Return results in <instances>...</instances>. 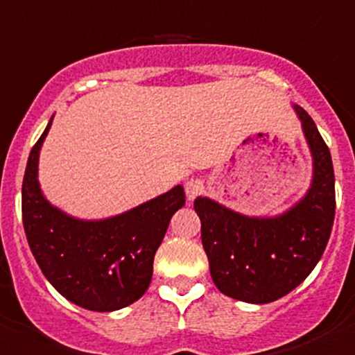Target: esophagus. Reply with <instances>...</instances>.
<instances>
[{"label":"esophagus","mask_w":355,"mask_h":355,"mask_svg":"<svg viewBox=\"0 0 355 355\" xmlns=\"http://www.w3.org/2000/svg\"><path fill=\"white\" fill-rule=\"evenodd\" d=\"M184 192H187L188 200H193L197 196L205 192V181L202 180H190L184 184Z\"/></svg>","instance_id":"34e87169"}]
</instances>
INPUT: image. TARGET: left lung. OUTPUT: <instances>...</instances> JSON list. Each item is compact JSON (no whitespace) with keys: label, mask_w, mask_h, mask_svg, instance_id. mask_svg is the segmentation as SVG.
Here are the masks:
<instances>
[{"label":"left lung","mask_w":355,"mask_h":355,"mask_svg":"<svg viewBox=\"0 0 355 355\" xmlns=\"http://www.w3.org/2000/svg\"><path fill=\"white\" fill-rule=\"evenodd\" d=\"M313 156L306 196L277 216H247L197 197L200 238L213 283L231 299L268 304L299 286L320 261L334 222V168L315 121L293 105Z\"/></svg>","instance_id":"1"}]
</instances>
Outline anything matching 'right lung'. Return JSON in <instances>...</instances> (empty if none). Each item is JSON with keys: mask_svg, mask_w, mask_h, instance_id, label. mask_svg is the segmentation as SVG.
Masks as SVG:
<instances>
[{"mask_svg": "<svg viewBox=\"0 0 355 355\" xmlns=\"http://www.w3.org/2000/svg\"><path fill=\"white\" fill-rule=\"evenodd\" d=\"M40 135L23 180V225L31 254L56 291L90 311H117L149 288L155 254L172 215L184 206L181 184L103 220H81L53 206L39 184Z\"/></svg>", "mask_w": 355, "mask_h": 355, "instance_id": "add662e5", "label": "right lung"}]
</instances>
